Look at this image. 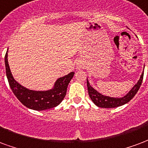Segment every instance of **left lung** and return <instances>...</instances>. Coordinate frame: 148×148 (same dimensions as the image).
Instances as JSON below:
<instances>
[{"mask_svg": "<svg viewBox=\"0 0 148 148\" xmlns=\"http://www.w3.org/2000/svg\"><path fill=\"white\" fill-rule=\"evenodd\" d=\"M143 73L141 74L140 77L137 83L132 87V89L129 90L125 95L120 98H115V97H110L104 95L102 94L99 93L98 90H96L92 86H90V83L88 81L87 78V90H88V94L90 96V99L92 102L99 107L101 108H115L121 106H123L129 102L135 95L137 93V91L140 87V85L143 81Z\"/></svg>", "mask_w": 148, "mask_h": 148, "instance_id": "obj_1", "label": "left lung"}]
</instances>
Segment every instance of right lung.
Listing matches in <instances>:
<instances>
[{"instance_id":"add662e5","label":"right lung","mask_w":148,"mask_h":148,"mask_svg":"<svg viewBox=\"0 0 148 148\" xmlns=\"http://www.w3.org/2000/svg\"><path fill=\"white\" fill-rule=\"evenodd\" d=\"M5 63L6 75L12 92L21 103L34 110H45L58 106L65 97L68 85L75 74L74 72H71L58 78L49 90H34L23 87L14 79L8 61V51L5 54Z\"/></svg>"}]
</instances>
